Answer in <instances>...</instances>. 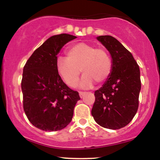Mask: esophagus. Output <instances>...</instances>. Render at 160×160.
<instances>
[{
    "label": "esophagus",
    "mask_w": 160,
    "mask_h": 160,
    "mask_svg": "<svg viewBox=\"0 0 160 160\" xmlns=\"http://www.w3.org/2000/svg\"><path fill=\"white\" fill-rule=\"evenodd\" d=\"M79 95H80V98H82V97L86 95V92H79Z\"/></svg>",
    "instance_id": "esophagus-1"
}]
</instances>
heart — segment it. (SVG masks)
I'll return each instance as SVG.
<instances>
[{"label":"heart","instance_id":"b5f03b06","mask_svg":"<svg viewBox=\"0 0 160 160\" xmlns=\"http://www.w3.org/2000/svg\"><path fill=\"white\" fill-rule=\"evenodd\" d=\"M57 73L63 81L71 87L78 83L80 70L82 73L79 86L88 89L95 81L102 82L110 76L112 62L109 55L102 49H96L86 43H78L67 49V58H56Z\"/></svg>","mask_w":160,"mask_h":160}]
</instances>
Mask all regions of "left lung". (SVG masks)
Listing matches in <instances>:
<instances>
[{"instance_id":"obj_1","label":"left lung","mask_w":160,"mask_h":160,"mask_svg":"<svg viewBox=\"0 0 160 160\" xmlns=\"http://www.w3.org/2000/svg\"><path fill=\"white\" fill-rule=\"evenodd\" d=\"M96 38L111 54L112 69L103 86L95 92L91 113L102 127L119 129L129 123L137 113L140 69L132 53L113 37Z\"/></svg>"}]
</instances>
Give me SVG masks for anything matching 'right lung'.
I'll use <instances>...</instances> for the list:
<instances>
[{"mask_svg":"<svg viewBox=\"0 0 160 160\" xmlns=\"http://www.w3.org/2000/svg\"><path fill=\"white\" fill-rule=\"evenodd\" d=\"M76 36L53 35L33 52L24 66L22 91L28 119L47 132L61 130L72 120L79 93L71 89L57 73V55Z\"/></svg>","mask_w":160,"mask_h":160,"instance_id":"1","label":"right lung"}]
</instances>
